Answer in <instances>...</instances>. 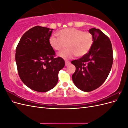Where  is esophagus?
Wrapping results in <instances>:
<instances>
[{
	"instance_id": "34e87169",
	"label": "esophagus",
	"mask_w": 128,
	"mask_h": 128,
	"mask_svg": "<svg viewBox=\"0 0 128 128\" xmlns=\"http://www.w3.org/2000/svg\"><path fill=\"white\" fill-rule=\"evenodd\" d=\"M70 64V61H65V66H67Z\"/></svg>"
}]
</instances>
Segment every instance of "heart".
<instances>
[{
  "mask_svg": "<svg viewBox=\"0 0 128 128\" xmlns=\"http://www.w3.org/2000/svg\"><path fill=\"white\" fill-rule=\"evenodd\" d=\"M58 37L53 34L50 38V44L53 50L61 52L66 48H68L59 54L64 59H69L74 56L81 57L90 51L94 43V37L88 31L75 28L63 29L58 32Z\"/></svg>",
  "mask_w": 128,
  "mask_h": 128,
  "instance_id": "heart-1",
  "label": "heart"
}]
</instances>
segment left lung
Returning <instances> with one entry per match:
<instances>
[{
	"label": "left lung",
	"instance_id": "1",
	"mask_svg": "<svg viewBox=\"0 0 128 128\" xmlns=\"http://www.w3.org/2000/svg\"><path fill=\"white\" fill-rule=\"evenodd\" d=\"M94 37L90 51L79 59L73 60L76 70L72 75L75 86L80 90L90 92L104 83L111 70L113 61L110 38L99 29L89 30Z\"/></svg>",
	"mask_w": 128,
	"mask_h": 128
}]
</instances>
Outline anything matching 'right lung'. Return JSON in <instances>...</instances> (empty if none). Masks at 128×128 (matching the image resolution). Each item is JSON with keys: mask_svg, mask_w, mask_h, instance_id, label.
<instances>
[{"mask_svg": "<svg viewBox=\"0 0 128 128\" xmlns=\"http://www.w3.org/2000/svg\"><path fill=\"white\" fill-rule=\"evenodd\" d=\"M53 29L37 26L22 36L16 48L15 61L19 77L32 90L47 92L54 87L58 73L64 65L50 44Z\"/></svg>", "mask_w": 128, "mask_h": 128, "instance_id": "add662e5", "label": "right lung"}]
</instances>
